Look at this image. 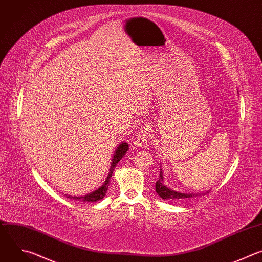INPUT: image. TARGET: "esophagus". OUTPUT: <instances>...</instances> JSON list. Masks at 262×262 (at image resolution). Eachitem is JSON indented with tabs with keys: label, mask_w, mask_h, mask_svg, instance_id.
<instances>
[{
	"label": "esophagus",
	"mask_w": 262,
	"mask_h": 262,
	"mask_svg": "<svg viewBox=\"0 0 262 262\" xmlns=\"http://www.w3.org/2000/svg\"><path fill=\"white\" fill-rule=\"evenodd\" d=\"M149 135H150V128L148 126H144L140 132L138 133L137 137L135 138V141H134V145L136 147H142L145 145L146 141L148 140L149 138Z\"/></svg>",
	"instance_id": "esophagus-1"
}]
</instances>
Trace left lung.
Returning a JSON list of instances; mask_svg holds the SVG:
<instances>
[{
	"instance_id": "left-lung-1",
	"label": "left lung",
	"mask_w": 262,
	"mask_h": 262,
	"mask_svg": "<svg viewBox=\"0 0 262 262\" xmlns=\"http://www.w3.org/2000/svg\"><path fill=\"white\" fill-rule=\"evenodd\" d=\"M163 173L162 170L160 169V176H159V180L157 181L156 183V192L158 193V195L163 198V199H170V200H177V199H185V198H191L194 196H200V195H204V194H208L210 191H205V193H199V194H193V193H181V192H177L173 191L169 188H167L166 186L163 185Z\"/></svg>"
}]
</instances>
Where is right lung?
Wrapping results in <instances>:
<instances>
[{"label": "right lung", "instance_id": "obj_1", "mask_svg": "<svg viewBox=\"0 0 262 262\" xmlns=\"http://www.w3.org/2000/svg\"><path fill=\"white\" fill-rule=\"evenodd\" d=\"M129 149V145L127 142H123L120 144V146L117 148L116 150V154L114 156L113 158V162H112V166H111V170H110V173H108V177L105 181V183H104L99 189H97L96 191L90 193V194H86L84 196H80V197H72V196H68L66 195L68 198H73L75 200H81V201H84V202H93V201H98L100 199H102L104 196H105L106 194V191L108 189V186H110V181L112 179V174L114 172V169L115 167L117 166L118 162L123 158V156L127 152V150Z\"/></svg>", "mask_w": 262, "mask_h": 262}]
</instances>
